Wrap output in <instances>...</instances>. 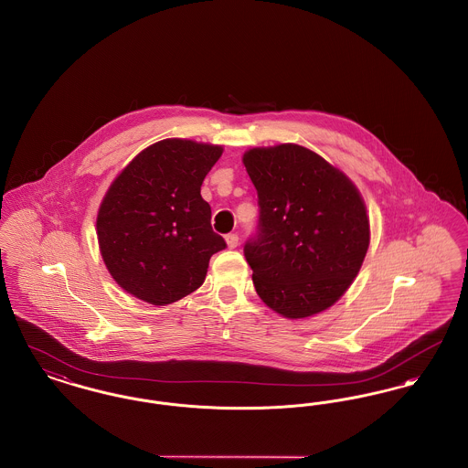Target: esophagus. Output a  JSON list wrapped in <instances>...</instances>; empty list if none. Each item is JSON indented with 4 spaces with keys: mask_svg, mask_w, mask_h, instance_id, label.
I'll list each match as a JSON object with an SVG mask.
<instances>
[{
    "mask_svg": "<svg viewBox=\"0 0 468 468\" xmlns=\"http://www.w3.org/2000/svg\"><path fill=\"white\" fill-rule=\"evenodd\" d=\"M226 244H228V248L229 249L239 248V235H237V233L226 235Z\"/></svg>",
    "mask_w": 468,
    "mask_h": 468,
    "instance_id": "34e87169",
    "label": "esophagus"
}]
</instances>
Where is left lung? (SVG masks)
Returning a JSON list of instances; mask_svg holds the SVG:
<instances>
[{
	"label": "left lung",
	"instance_id": "1",
	"mask_svg": "<svg viewBox=\"0 0 468 468\" xmlns=\"http://www.w3.org/2000/svg\"><path fill=\"white\" fill-rule=\"evenodd\" d=\"M244 165L260 219L244 254L260 299L284 318L325 311L348 290L369 248V219L352 180L299 144L252 148Z\"/></svg>",
	"mask_w": 468,
	"mask_h": 468
}]
</instances>
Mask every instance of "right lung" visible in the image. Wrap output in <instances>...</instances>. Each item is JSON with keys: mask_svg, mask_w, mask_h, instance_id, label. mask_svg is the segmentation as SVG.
<instances>
[{"mask_svg": "<svg viewBox=\"0 0 468 468\" xmlns=\"http://www.w3.org/2000/svg\"><path fill=\"white\" fill-rule=\"evenodd\" d=\"M222 146L165 139L114 178L97 216L102 260L131 295L154 305L197 290L212 254L226 248L212 229L201 184Z\"/></svg>", "mask_w": 468, "mask_h": 468, "instance_id": "obj_1", "label": "right lung"}]
</instances>
